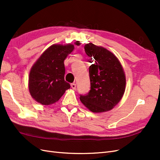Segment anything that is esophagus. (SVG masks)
I'll return each mask as SVG.
<instances>
[{
  "label": "esophagus",
  "instance_id": "34e87169",
  "mask_svg": "<svg viewBox=\"0 0 160 160\" xmlns=\"http://www.w3.org/2000/svg\"><path fill=\"white\" fill-rule=\"evenodd\" d=\"M71 88L72 89H75V88H76V84L75 83H72L71 85Z\"/></svg>",
  "mask_w": 160,
  "mask_h": 160
}]
</instances>
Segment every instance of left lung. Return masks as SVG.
Here are the masks:
<instances>
[{"label":"left lung","instance_id":"left-lung-1","mask_svg":"<svg viewBox=\"0 0 160 160\" xmlns=\"http://www.w3.org/2000/svg\"><path fill=\"white\" fill-rule=\"evenodd\" d=\"M85 51L92 65L89 72L91 90L80 100L93 113H102L112 109L123 98L126 79L120 61L105 48L89 42Z\"/></svg>","mask_w":160,"mask_h":160}]
</instances>
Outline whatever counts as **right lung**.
<instances>
[{"mask_svg":"<svg viewBox=\"0 0 160 160\" xmlns=\"http://www.w3.org/2000/svg\"><path fill=\"white\" fill-rule=\"evenodd\" d=\"M73 49L72 44H54L34 63L28 77V90L37 102L44 105L55 103L70 88V84L64 79V61Z\"/></svg>","mask_w":160,"mask_h":160,"instance_id":"right-lung-1","label":"right lung"}]
</instances>
